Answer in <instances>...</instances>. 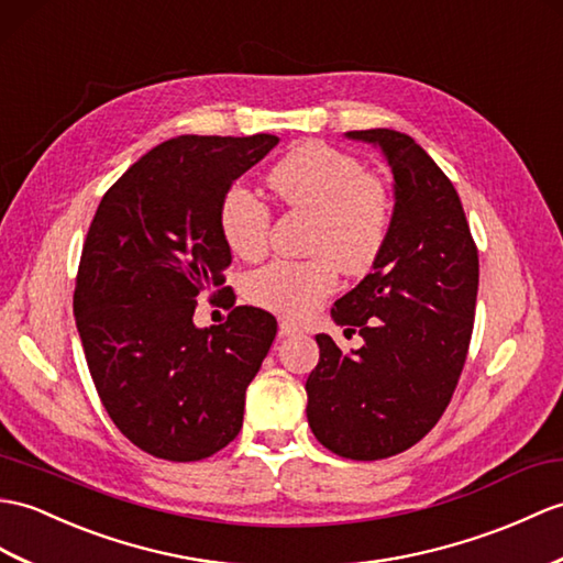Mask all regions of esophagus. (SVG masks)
Segmentation results:
<instances>
[{"label": "esophagus", "mask_w": 563, "mask_h": 563, "mask_svg": "<svg viewBox=\"0 0 563 563\" xmlns=\"http://www.w3.org/2000/svg\"><path fill=\"white\" fill-rule=\"evenodd\" d=\"M302 333V329H299L297 323H292V321H287V319H283L280 321V335L283 338H290V335H299Z\"/></svg>", "instance_id": "34e87169"}]
</instances>
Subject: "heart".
Listing matches in <instances>:
<instances>
[{
	"instance_id": "obj_1",
	"label": "heart",
	"mask_w": 563,
	"mask_h": 563,
	"mask_svg": "<svg viewBox=\"0 0 563 563\" xmlns=\"http://www.w3.org/2000/svg\"><path fill=\"white\" fill-rule=\"evenodd\" d=\"M271 185L280 199L313 213L307 261H271L246 278V297L261 309L305 319L338 287V267L360 276L382 256L390 203L382 181L352 155L325 143H305L273 167ZM220 232L242 258H258L268 246L271 208L242 185L220 201Z\"/></svg>"
}]
</instances>
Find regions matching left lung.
Here are the masks:
<instances>
[{"label":"left lung","instance_id":"obj_1","mask_svg":"<svg viewBox=\"0 0 563 563\" xmlns=\"http://www.w3.org/2000/svg\"><path fill=\"white\" fill-rule=\"evenodd\" d=\"M374 143L394 173V216L374 271L331 317L364 345L343 355L319 333L307 378V420L325 449L382 461L415 446L439 422L473 335L479 258L451 179L408 134L347 132Z\"/></svg>","mask_w":563,"mask_h":563}]
</instances>
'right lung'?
Wrapping results in <instances>:
<instances>
[{
  "instance_id": "obj_1",
  "label": "right lung",
  "mask_w": 563,
  "mask_h": 563,
  "mask_svg": "<svg viewBox=\"0 0 563 563\" xmlns=\"http://www.w3.org/2000/svg\"><path fill=\"white\" fill-rule=\"evenodd\" d=\"M278 136H177L102 196L74 290L86 362L110 420L155 459L189 463L240 434L246 386L278 323L234 307L220 201ZM220 286L225 324L196 330L198 297ZM216 297V295H213Z\"/></svg>"
}]
</instances>
